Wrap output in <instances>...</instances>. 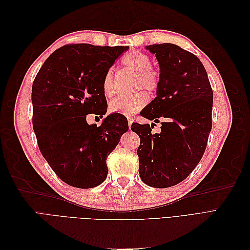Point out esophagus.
Here are the masks:
<instances>
[{"label":"esophagus","mask_w":250,"mask_h":250,"mask_svg":"<svg viewBox=\"0 0 250 250\" xmlns=\"http://www.w3.org/2000/svg\"><path fill=\"white\" fill-rule=\"evenodd\" d=\"M127 121H128V126H129V129H130V126L133 122V118L132 117H127Z\"/></svg>","instance_id":"esophagus-1"}]
</instances>
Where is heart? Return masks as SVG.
I'll return each mask as SVG.
<instances>
[{
	"label": "heart",
	"instance_id": "1",
	"mask_svg": "<svg viewBox=\"0 0 250 250\" xmlns=\"http://www.w3.org/2000/svg\"><path fill=\"white\" fill-rule=\"evenodd\" d=\"M125 69L134 73V88H144L149 94L155 93L161 83V70L156 65L150 63V56L140 50H131L122 58ZM103 92L110 96L113 92L112 71L105 73L102 81ZM148 102L145 92H138L131 96H118L109 102L108 109L112 113L123 116H132L139 112Z\"/></svg>",
	"mask_w": 250,
	"mask_h": 250
}]
</instances>
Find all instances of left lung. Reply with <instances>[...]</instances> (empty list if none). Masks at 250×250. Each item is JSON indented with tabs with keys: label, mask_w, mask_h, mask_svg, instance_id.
Here are the masks:
<instances>
[{
	"label": "left lung",
	"mask_w": 250,
	"mask_h": 250,
	"mask_svg": "<svg viewBox=\"0 0 250 250\" xmlns=\"http://www.w3.org/2000/svg\"><path fill=\"white\" fill-rule=\"evenodd\" d=\"M161 67L155 99L141 116L162 121L161 133L149 124L132 123L139 134V173L146 185L169 188L185 180L206 151L211 130L213 89L199 58L173 43L147 47Z\"/></svg>",
	"instance_id": "8db88e82"
}]
</instances>
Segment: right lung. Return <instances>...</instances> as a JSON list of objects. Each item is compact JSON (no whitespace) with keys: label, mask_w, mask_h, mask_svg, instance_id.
Here are the masks:
<instances>
[{"label":"right lung","mask_w":250,"mask_h":250,"mask_svg":"<svg viewBox=\"0 0 250 250\" xmlns=\"http://www.w3.org/2000/svg\"><path fill=\"white\" fill-rule=\"evenodd\" d=\"M128 47L71 43L47 58L32 85V124L44 160L63 183L79 188L102 184L106 158L128 130L123 116L112 113L101 126L88 125V113L107 110L102 81Z\"/></svg>","instance_id":"right-lung-1"}]
</instances>
